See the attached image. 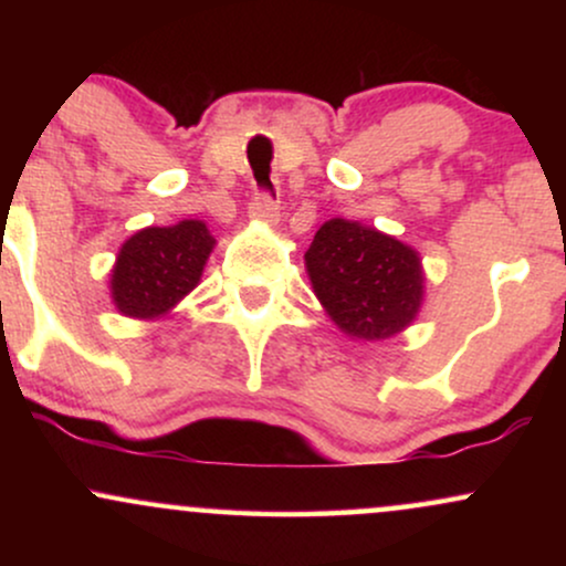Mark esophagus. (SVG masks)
I'll return each mask as SVG.
<instances>
[{
	"label": "esophagus",
	"instance_id": "34e87169",
	"mask_svg": "<svg viewBox=\"0 0 566 566\" xmlns=\"http://www.w3.org/2000/svg\"><path fill=\"white\" fill-rule=\"evenodd\" d=\"M250 218L258 220L263 226H276L279 223V205L269 193H255L250 205Z\"/></svg>",
	"mask_w": 566,
	"mask_h": 566
}]
</instances>
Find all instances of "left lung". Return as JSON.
Wrapping results in <instances>:
<instances>
[{
    "mask_svg": "<svg viewBox=\"0 0 566 566\" xmlns=\"http://www.w3.org/2000/svg\"><path fill=\"white\" fill-rule=\"evenodd\" d=\"M305 274L316 301L350 340L396 337L423 308L420 252L359 220L322 223L305 252Z\"/></svg>",
    "mask_w": 566,
    "mask_h": 566,
    "instance_id": "obj_1",
    "label": "left lung"
}]
</instances>
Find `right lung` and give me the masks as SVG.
Segmentation results:
<instances>
[{"instance_id":"add662e5","label":"right lung","mask_w":566,"mask_h":566,"mask_svg":"<svg viewBox=\"0 0 566 566\" xmlns=\"http://www.w3.org/2000/svg\"><path fill=\"white\" fill-rule=\"evenodd\" d=\"M216 244L205 220L193 218L135 231L119 247L108 274L116 311L138 322L167 319L175 305L201 282V271Z\"/></svg>"}]
</instances>
